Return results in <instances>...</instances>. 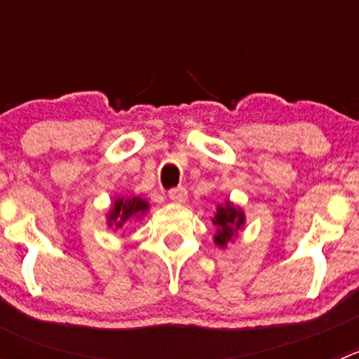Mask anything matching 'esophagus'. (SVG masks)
<instances>
[{"mask_svg":"<svg viewBox=\"0 0 359 359\" xmlns=\"http://www.w3.org/2000/svg\"><path fill=\"white\" fill-rule=\"evenodd\" d=\"M168 198L173 203H184L187 200V189H186V187H182V186L172 187V189L168 191Z\"/></svg>","mask_w":359,"mask_h":359,"instance_id":"obj_1","label":"esophagus"}]
</instances>
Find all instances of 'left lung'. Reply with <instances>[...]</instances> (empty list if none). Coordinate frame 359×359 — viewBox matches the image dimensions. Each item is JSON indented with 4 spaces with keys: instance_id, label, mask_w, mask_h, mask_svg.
<instances>
[{
    "instance_id": "obj_1",
    "label": "left lung",
    "mask_w": 359,
    "mask_h": 359,
    "mask_svg": "<svg viewBox=\"0 0 359 359\" xmlns=\"http://www.w3.org/2000/svg\"><path fill=\"white\" fill-rule=\"evenodd\" d=\"M213 224L219 227L215 234V243L220 245V247H226L227 241H231V238H233V234L245 224V215L233 203L226 201L224 206H217Z\"/></svg>"
}]
</instances>
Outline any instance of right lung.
<instances>
[{
  "label": "right lung",
  "instance_id": "add662e5",
  "mask_svg": "<svg viewBox=\"0 0 359 359\" xmlns=\"http://www.w3.org/2000/svg\"><path fill=\"white\" fill-rule=\"evenodd\" d=\"M149 208L147 201L140 198H118L109 212V227H121L130 217H140Z\"/></svg>",
  "mask_w": 359,
  "mask_h": 359
}]
</instances>
